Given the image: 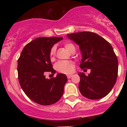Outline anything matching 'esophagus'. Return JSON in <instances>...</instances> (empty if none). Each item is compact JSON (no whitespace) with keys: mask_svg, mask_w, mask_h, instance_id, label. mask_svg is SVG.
Instances as JSON below:
<instances>
[{"mask_svg":"<svg viewBox=\"0 0 127 127\" xmlns=\"http://www.w3.org/2000/svg\"><path fill=\"white\" fill-rule=\"evenodd\" d=\"M72 77V74H70V75H67L68 79H70V78H71Z\"/></svg>","mask_w":127,"mask_h":127,"instance_id":"1","label":"esophagus"}]
</instances>
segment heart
Here are the masks:
<instances>
[{
    "mask_svg": "<svg viewBox=\"0 0 127 127\" xmlns=\"http://www.w3.org/2000/svg\"><path fill=\"white\" fill-rule=\"evenodd\" d=\"M65 48L70 53L75 51V47L73 44L70 43H65L64 44ZM56 49L55 47L51 49L49 53V57L51 60H53L55 56ZM74 63L71 61H61L57 62L55 64V68L60 73L65 74H69L73 72L74 70Z\"/></svg>",
    "mask_w": 127,
    "mask_h": 127,
    "instance_id": "1",
    "label": "heart"
}]
</instances>
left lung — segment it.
I'll return each mask as SVG.
<instances>
[{
    "label": "left lung",
    "instance_id": "obj_1",
    "mask_svg": "<svg viewBox=\"0 0 127 127\" xmlns=\"http://www.w3.org/2000/svg\"><path fill=\"white\" fill-rule=\"evenodd\" d=\"M67 36L79 45L82 55L80 67L91 69L88 76L78 73L80 93L90 99L106 96L114 86L118 74V60L112 46L99 35L90 32Z\"/></svg>",
    "mask_w": 127,
    "mask_h": 127
}]
</instances>
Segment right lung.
Returning <instances> with one entry per match:
<instances>
[{"label":"right lung","instance_id":"add662e5","mask_svg":"<svg viewBox=\"0 0 127 127\" xmlns=\"http://www.w3.org/2000/svg\"><path fill=\"white\" fill-rule=\"evenodd\" d=\"M61 37H42L28 43L18 60V75L21 88L33 101L49 105L57 102L64 92L67 82L65 74L59 73L51 79L45 78L49 72L55 74L51 63L49 53L54 44Z\"/></svg>","mask_w":127,"mask_h":127}]
</instances>
